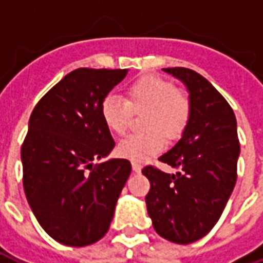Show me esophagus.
Listing matches in <instances>:
<instances>
[{"label":"esophagus","instance_id":"1","mask_svg":"<svg viewBox=\"0 0 263 263\" xmlns=\"http://www.w3.org/2000/svg\"><path fill=\"white\" fill-rule=\"evenodd\" d=\"M132 171L135 172V173H139V172L142 171V166H141V163H138V162H132Z\"/></svg>","mask_w":263,"mask_h":263}]
</instances>
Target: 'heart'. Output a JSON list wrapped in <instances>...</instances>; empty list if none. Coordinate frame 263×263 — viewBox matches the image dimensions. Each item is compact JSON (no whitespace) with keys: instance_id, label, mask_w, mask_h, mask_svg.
<instances>
[{"instance_id":"b5f03b06","label":"heart","mask_w":263,"mask_h":263,"mask_svg":"<svg viewBox=\"0 0 263 263\" xmlns=\"http://www.w3.org/2000/svg\"><path fill=\"white\" fill-rule=\"evenodd\" d=\"M132 109L142 111L146 131L132 134L118 145V154L134 162H145L163 151L166 137L182 135L192 117V100L183 88L155 74H146L126 87V100L108 96L101 104V117L109 131L122 137L131 122Z\"/></svg>"}]
</instances>
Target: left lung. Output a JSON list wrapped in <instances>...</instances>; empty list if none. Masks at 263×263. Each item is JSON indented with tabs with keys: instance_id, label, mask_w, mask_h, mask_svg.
<instances>
[{
	"instance_id": "obj_1",
	"label": "left lung",
	"mask_w": 263,
	"mask_h": 263,
	"mask_svg": "<svg viewBox=\"0 0 263 263\" xmlns=\"http://www.w3.org/2000/svg\"><path fill=\"white\" fill-rule=\"evenodd\" d=\"M163 70L186 84L192 117L182 139L159 158L176 173H165L152 165L142 169L151 183L145 201L160 237L192 243L220 220L237 182V120L226 98L197 71L186 67Z\"/></svg>"
}]
</instances>
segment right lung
Here are the masks:
<instances>
[{
	"mask_svg": "<svg viewBox=\"0 0 263 263\" xmlns=\"http://www.w3.org/2000/svg\"><path fill=\"white\" fill-rule=\"evenodd\" d=\"M126 73L73 70L32 111L21 148L24 190L39 224L60 243L86 247L101 239L131 175L126 159L94 165L115 146L101 104Z\"/></svg>",
	"mask_w": 263,
	"mask_h": 263,
	"instance_id": "obj_1",
	"label": "right lung"
}]
</instances>
